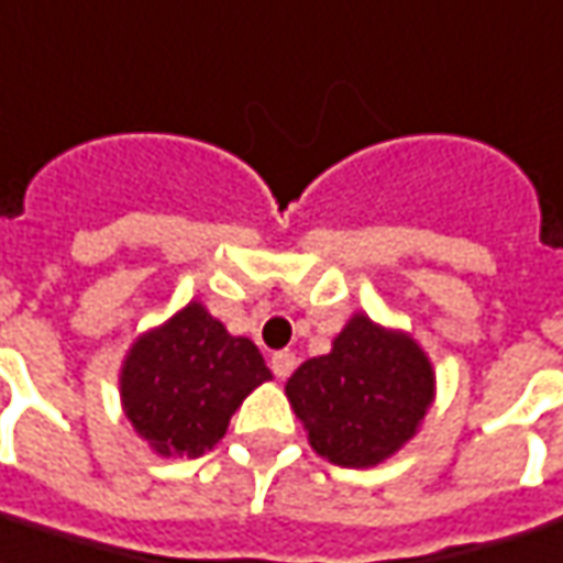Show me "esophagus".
<instances>
[{
  "label": "esophagus",
  "instance_id": "1",
  "mask_svg": "<svg viewBox=\"0 0 563 563\" xmlns=\"http://www.w3.org/2000/svg\"><path fill=\"white\" fill-rule=\"evenodd\" d=\"M271 368H274V375L277 377H289L295 368V353L292 350H277L274 356H271Z\"/></svg>",
  "mask_w": 563,
  "mask_h": 563
}]
</instances>
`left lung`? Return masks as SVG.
<instances>
[{"instance_id": "obj_1", "label": "left lung", "mask_w": 563, "mask_h": 563, "mask_svg": "<svg viewBox=\"0 0 563 563\" xmlns=\"http://www.w3.org/2000/svg\"><path fill=\"white\" fill-rule=\"evenodd\" d=\"M432 384L430 360L411 338L353 317L332 353L295 368L286 396L313 451L360 470L396 454L418 432Z\"/></svg>"}]
</instances>
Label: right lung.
Returning <instances> with one entry per match:
<instances>
[{"label": "right lung", "instance_id": "add662e5", "mask_svg": "<svg viewBox=\"0 0 563 563\" xmlns=\"http://www.w3.org/2000/svg\"><path fill=\"white\" fill-rule=\"evenodd\" d=\"M271 372L250 338L228 335L200 305L143 335L121 368V402L164 457H200L219 445L228 420Z\"/></svg>", "mask_w": 563, "mask_h": 563}]
</instances>
